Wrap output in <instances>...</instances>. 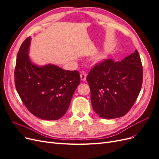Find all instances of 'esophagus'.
Returning <instances> with one entry per match:
<instances>
[{
    "mask_svg": "<svg viewBox=\"0 0 159 159\" xmlns=\"http://www.w3.org/2000/svg\"><path fill=\"white\" fill-rule=\"evenodd\" d=\"M86 76H87V73L85 71H82L80 73V78L82 81H85Z\"/></svg>",
    "mask_w": 159,
    "mask_h": 159,
    "instance_id": "obj_1",
    "label": "esophagus"
}]
</instances>
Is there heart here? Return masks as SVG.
Here are the masks:
<instances>
[{
  "label": "heart",
  "mask_w": 159,
  "mask_h": 159,
  "mask_svg": "<svg viewBox=\"0 0 159 159\" xmlns=\"http://www.w3.org/2000/svg\"><path fill=\"white\" fill-rule=\"evenodd\" d=\"M105 57H106V56H105V54H100V55H99V56H98V57H97V60H98V61H99V60H103V59H105Z\"/></svg>",
  "instance_id": "b5f03b06"
}]
</instances>
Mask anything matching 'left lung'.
I'll return each instance as SVG.
<instances>
[{"instance_id":"8db88e82","label":"left lung","mask_w":159,"mask_h":159,"mask_svg":"<svg viewBox=\"0 0 159 159\" xmlns=\"http://www.w3.org/2000/svg\"><path fill=\"white\" fill-rule=\"evenodd\" d=\"M87 81L91 104L99 116L123 117L136 102L142 87L143 66L138 51L121 61L107 59L96 64Z\"/></svg>"}]
</instances>
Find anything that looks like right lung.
<instances>
[{"instance_id": "right-lung-1", "label": "right lung", "mask_w": 159, "mask_h": 159, "mask_svg": "<svg viewBox=\"0 0 159 159\" xmlns=\"http://www.w3.org/2000/svg\"><path fill=\"white\" fill-rule=\"evenodd\" d=\"M31 38L22 42L16 57L14 83L23 103L35 116L57 120L68 110L80 83L78 71H67L55 65L39 67L32 64L28 50Z\"/></svg>"}]
</instances>
